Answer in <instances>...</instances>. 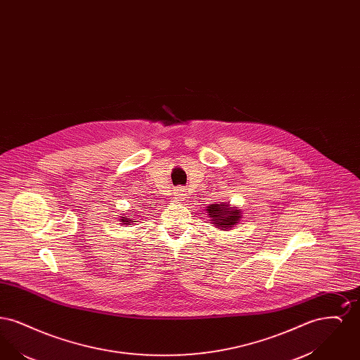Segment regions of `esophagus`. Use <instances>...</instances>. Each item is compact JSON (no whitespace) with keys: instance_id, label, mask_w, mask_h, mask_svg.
<instances>
[{"instance_id":"1","label":"esophagus","mask_w":360,"mask_h":360,"mask_svg":"<svg viewBox=\"0 0 360 360\" xmlns=\"http://www.w3.org/2000/svg\"><path fill=\"white\" fill-rule=\"evenodd\" d=\"M175 195H176V197H175V198H179V200H184V195H185V193H184V191H182V190H181V188H178V191H176V193H175Z\"/></svg>"}]
</instances>
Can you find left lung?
<instances>
[{
  "mask_svg": "<svg viewBox=\"0 0 360 360\" xmlns=\"http://www.w3.org/2000/svg\"><path fill=\"white\" fill-rule=\"evenodd\" d=\"M206 213H209L210 221H213L214 226L220 229H232L233 225L239 223L241 219V210L231 206L229 204H212L207 206Z\"/></svg>",
  "mask_w": 360,
  "mask_h": 360,
  "instance_id": "left-lung-1",
  "label": "left lung"
}]
</instances>
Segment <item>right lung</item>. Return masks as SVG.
<instances>
[{
  "instance_id": "obj_1",
  "label": "right lung",
  "mask_w": 360,
  "mask_h": 360,
  "mask_svg": "<svg viewBox=\"0 0 360 360\" xmlns=\"http://www.w3.org/2000/svg\"><path fill=\"white\" fill-rule=\"evenodd\" d=\"M121 224H127V225H132V224H135V221L132 220V219H129L128 216H125V217H121Z\"/></svg>"
}]
</instances>
